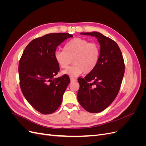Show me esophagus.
I'll return each instance as SVG.
<instances>
[{
  "label": "esophagus",
  "instance_id": "obj_1",
  "mask_svg": "<svg viewBox=\"0 0 146 146\" xmlns=\"http://www.w3.org/2000/svg\"><path fill=\"white\" fill-rule=\"evenodd\" d=\"M70 81H71V82H76L77 81L76 78H75L72 77H70Z\"/></svg>",
  "mask_w": 146,
  "mask_h": 146
}]
</instances>
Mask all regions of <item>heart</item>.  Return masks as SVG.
<instances>
[{"label":"heart","mask_w":146,"mask_h":146,"mask_svg":"<svg viewBox=\"0 0 146 146\" xmlns=\"http://www.w3.org/2000/svg\"><path fill=\"white\" fill-rule=\"evenodd\" d=\"M100 54L98 44L76 38L66 43L63 50L56 52L55 58L62 69H67L72 60L74 64L63 71V74L74 77L83 72L88 74L92 71L98 64Z\"/></svg>","instance_id":"obj_1"}]
</instances>
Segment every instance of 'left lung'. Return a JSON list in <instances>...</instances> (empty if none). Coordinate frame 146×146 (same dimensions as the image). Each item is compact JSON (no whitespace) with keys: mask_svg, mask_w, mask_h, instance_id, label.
Wrapping results in <instances>:
<instances>
[{"mask_svg":"<svg viewBox=\"0 0 146 146\" xmlns=\"http://www.w3.org/2000/svg\"><path fill=\"white\" fill-rule=\"evenodd\" d=\"M80 34L97 38L100 46V54L95 69L85 78H78L80 88L77 99L87 111L99 113L116 98L124 75V61L120 48L113 39L97 32Z\"/></svg>","mask_w":146,"mask_h":146,"instance_id":"1","label":"left lung"}]
</instances>
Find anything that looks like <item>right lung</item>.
Here are the masks:
<instances>
[{
	"mask_svg": "<svg viewBox=\"0 0 146 146\" xmlns=\"http://www.w3.org/2000/svg\"><path fill=\"white\" fill-rule=\"evenodd\" d=\"M69 33H49L31 41L19 63L20 86L29 103L44 114L54 113L62 102L70 80L68 75L54 78L60 68L55 58L56 47Z\"/></svg>",
	"mask_w": 146,
	"mask_h": 146,
	"instance_id": "obj_1",
	"label": "right lung"
}]
</instances>
